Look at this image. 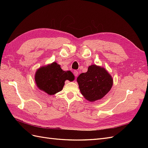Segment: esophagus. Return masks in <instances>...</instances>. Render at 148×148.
Here are the masks:
<instances>
[{
	"label": "esophagus",
	"mask_w": 148,
	"mask_h": 148,
	"mask_svg": "<svg viewBox=\"0 0 148 148\" xmlns=\"http://www.w3.org/2000/svg\"><path fill=\"white\" fill-rule=\"evenodd\" d=\"M73 73H74V75H75V76L76 77H78V71H77V70H75V71H74V72H73Z\"/></svg>",
	"instance_id": "obj_1"
}]
</instances>
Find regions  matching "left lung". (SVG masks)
<instances>
[{
  "label": "left lung",
  "mask_w": 148,
  "mask_h": 148,
  "mask_svg": "<svg viewBox=\"0 0 148 148\" xmlns=\"http://www.w3.org/2000/svg\"><path fill=\"white\" fill-rule=\"evenodd\" d=\"M79 88L87 101L95 102L104 97L111 89L113 79L104 67L93 64L86 73L80 74L77 79Z\"/></svg>",
  "instance_id": "8db88e82"
}]
</instances>
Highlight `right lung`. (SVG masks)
Listing matches in <instances>:
<instances>
[{
    "mask_svg": "<svg viewBox=\"0 0 148 148\" xmlns=\"http://www.w3.org/2000/svg\"><path fill=\"white\" fill-rule=\"evenodd\" d=\"M74 79L75 76L71 71H64L55 62L40 67L34 75L37 87L49 95H53L62 91L66 80L72 82Z\"/></svg>",
    "mask_w": 148,
    "mask_h": 148,
    "instance_id": "1",
    "label": "right lung"
}]
</instances>
